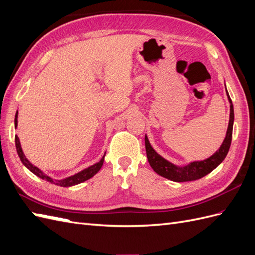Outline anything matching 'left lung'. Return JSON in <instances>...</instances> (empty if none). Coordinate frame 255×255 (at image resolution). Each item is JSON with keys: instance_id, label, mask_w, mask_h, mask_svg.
Returning <instances> with one entry per match:
<instances>
[{"instance_id": "obj_1", "label": "left lung", "mask_w": 255, "mask_h": 255, "mask_svg": "<svg viewBox=\"0 0 255 255\" xmlns=\"http://www.w3.org/2000/svg\"><path fill=\"white\" fill-rule=\"evenodd\" d=\"M227 89V88H226ZM228 99L230 102V121L229 127L227 130V136L223 140L219 150L216 152L214 155L208 157L201 161H192L189 165L184 167H177L170 161H168L164 157H161L157 152L154 150L149 140L148 137H144V143H145V152L146 157H148L149 164L153 168V170L157 174L166 177L168 180H171L173 182H188V181H195L199 180L201 177L205 176L210 172H212L214 169L222 163V160L226 158L227 154L230 150L231 141H232V133H233V122H234V109L232 104V100H231L228 91Z\"/></svg>"}]
</instances>
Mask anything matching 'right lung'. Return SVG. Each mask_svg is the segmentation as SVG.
<instances>
[{
    "label": "right lung",
    "mask_w": 255,
    "mask_h": 255,
    "mask_svg": "<svg viewBox=\"0 0 255 255\" xmlns=\"http://www.w3.org/2000/svg\"><path fill=\"white\" fill-rule=\"evenodd\" d=\"M17 118H18V112L16 114V117H14V127H17V123H18ZM14 142H16L17 152H18V155H19V157H20V159L22 161V164L24 165L28 169V170L32 171L37 176H39L40 179H42V180H45V181H48V182H50L52 184H55V185H58V186H63V187L73 186V185H76V184H80L82 182L87 181L88 179H90V177L94 176L96 173H98V171L100 170V169H101V167L103 165V161H104V156H105V154H104V156L101 158V160H100L99 163L88 167L87 169H84L83 171L76 173V174H74L72 176H69V177H67V179H64V180H53V179H51L50 176L45 175L40 170V169H38L37 167H35L34 165H32V164L29 163V161L27 160V158L25 157L24 154H23V152H22L21 144H20V141H19V137L17 135L14 136Z\"/></svg>",
    "instance_id": "obj_1"
}]
</instances>
